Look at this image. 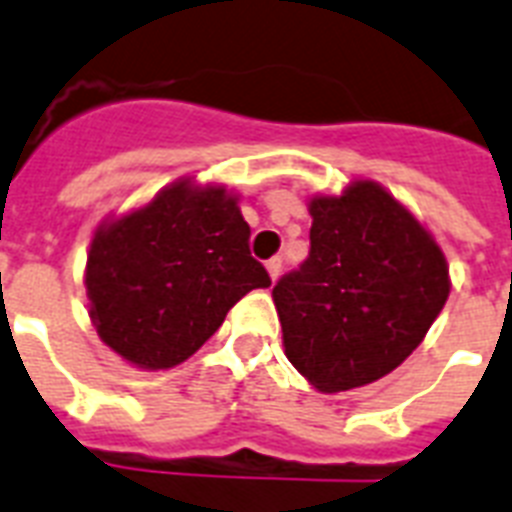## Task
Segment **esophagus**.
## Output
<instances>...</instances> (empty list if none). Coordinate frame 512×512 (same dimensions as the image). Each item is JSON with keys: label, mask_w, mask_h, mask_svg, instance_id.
Masks as SVG:
<instances>
[{"label": "esophagus", "mask_w": 512, "mask_h": 512, "mask_svg": "<svg viewBox=\"0 0 512 512\" xmlns=\"http://www.w3.org/2000/svg\"><path fill=\"white\" fill-rule=\"evenodd\" d=\"M264 267H267L269 277H272V280H277V275H280V267H283V261H280V259H269L267 264H264Z\"/></svg>", "instance_id": "34e87169"}]
</instances>
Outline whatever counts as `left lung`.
<instances>
[{
  "instance_id": "left-lung-1",
  "label": "left lung",
  "mask_w": 512,
  "mask_h": 512,
  "mask_svg": "<svg viewBox=\"0 0 512 512\" xmlns=\"http://www.w3.org/2000/svg\"><path fill=\"white\" fill-rule=\"evenodd\" d=\"M310 259L272 288L291 366L320 392L382 379L449 299L446 253L374 178L310 197Z\"/></svg>"
}]
</instances>
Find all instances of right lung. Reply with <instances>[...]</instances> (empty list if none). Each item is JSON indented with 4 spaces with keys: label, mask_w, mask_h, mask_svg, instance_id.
Here are the masks:
<instances>
[{
    "label": "right lung",
    "mask_w": 512,
    "mask_h": 512,
    "mask_svg": "<svg viewBox=\"0 0 512 512\" xmlns=\"http://www.w3.org/2000/svg\"><path fill=\"white\" fill-rule=\"evenodd\" d=\"M240 194L181 176L90 237L87 315L98 339L141 371L192 358L269 275L248 251Z\"/></svg>",
    "instance_id": "obj_1"
}]
</instances>
